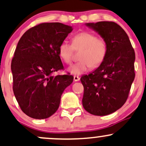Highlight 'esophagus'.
<instances>
[{
    "label": "esophagus",
    "mask_w": 146,
    "mask_h": 146,
    "mask_svg": "<svg viewBox=\"0 0 146 146\" xmlns=\"http://www.w3.org/2000/svg\"><path fill=\"white\" fill-rule=\"evenodd\" d=\"M73 78H74L75 82H78L80 79V77L78 76V75H74V76H73Z\"/></svg>",
    "instance_id": "esophagus-1"
}]
</instances>
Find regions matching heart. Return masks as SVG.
Wrapping results in <instances>:
<instances>
[{"mask_svg":"<svg viewBox=\"0 0 146 146\" xmlns=\"http://www.w3.org/2000/svg\"><path fill=\"white\" fill-rule=\"evenodd\" d=\"M74 48H82L78 62L71 64L67 71L74 75H80L86 72L90 67L96 68L104 60L108 51V45L103 38L89 32H82L74 35L72 38ZM73 47L67 42L63 41L58 47V54L66 63L72 59Z\"/></svg>","mask_w":146,"mask_h":146,"instance_id":"obj_1","label":"heart"}]
</instances>
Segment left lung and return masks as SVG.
I'll return each mask as SVG.
<instances>
[{
  "instance_id": "left-lung-1",
  "label": "left lung",
  "mask_w": 146,
  "mask_h": 146,
  "mask_svg": "<svg viewBox=\"0 0 146 146\" xmlns=\"http://www.w3.org/2000/svg\"><path fill=\"white\" fill-rule=\"evenodd\" d=\"M106 41L103 62L80 79L84 86L82 105L94 115H106L122 108L135 79V51L122 28L113 22L86 23Z\"/></svg>"
}]
</instances>
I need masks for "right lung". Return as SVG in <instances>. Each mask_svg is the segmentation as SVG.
I'll use <instances>...</instances> for the list:
<instances>
[{"instance_id": "add662e5", "label": "right lung", "mask_w": 146, "mask_h": 146, "mask_svg": "<svg viewBox=\"0 0 146 146\" xmlns=\"http://www.w3.org/2000/svg\"><path fill=\"white\" fill-rule=\"evenodd\" d=\"M72 31L62 23H42L28 30L17 43L11 66L13 90L28 116L45 119L53 115L73 82L71 75H53L63 68L58 47Z\"/></svg>"}]
</instances>
